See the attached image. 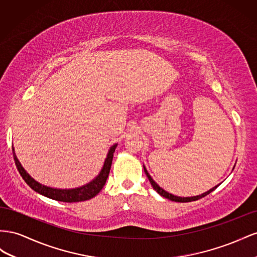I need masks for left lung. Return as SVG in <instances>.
Masks as SVG:
<instances>
[{"mask_svg": "<svg viewBox=\"0 0 257 257\" xmlns=\"http://www.w3.org/2000/svg\"><path fill=\"white\" fill-rule=\"evenodd\" d=\"M144 171H145V173H146V175H148V178H149V180H150V183L152 184V186H153V188L156 190V192L159 194V195H161L163 197H165V198H167V199H170V200H172V201H177V202H190V201H196V200H198V199H201V198H203V197H206L207 195H209L211 192H213V190L218 186H215V187H213V188H211L210 190H208V192H206V193H203L202 195H199V196H195V197H186V198H182V197H178V196H174V195H172V194H169L168 192H166V190H164L163 188L161 187H159L158 185H157V183H155L154 182V180L151 178V175L149 174V172H148V170L145 169L144 168Z\"/></svg>", "mask_w": 257, "mask_h": 257, "instance_id": "1", "label": "left lung"}]
</instances>
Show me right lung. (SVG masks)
Listing matches in <instances>:
<instances>
[{"label": "right lung", "instance_id": "1", "mask_svg": "<svg viewBox=\"0 0 257 257\" xmlns=\"http://www.w3.org/2000/svg\"><path fill=\"white\" fill-rule=\"evenodd\" d=\"M117 144L113 145L111 149L108 151L107 157L105 159V163L103 168L100 172L98 177L94 179L92 182H90L89 184H87L83 187L75 188V189H56V188H50L47 186L41 185L40 183L34 181L30 175H29L26 170L23 168V166L20 165L18 161L16 155H15V152L13 149V156L15 164H16L17 169L20 173L21 177L25 180L27 184L30 186L35 192H38L39 194L48 197L50 199L58 200V201H62V202H79V201H85V200H89L91 198H93L96 195L100 193V190L103 188L105 185V182L107 180V177L109 174V170H111V166H112V160H113V154L115 152Z\"/></svg>", "mask_w": 257, "mask_h": 257}]
</instances>
